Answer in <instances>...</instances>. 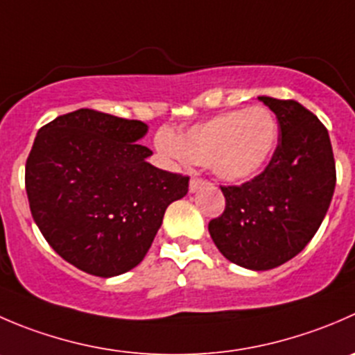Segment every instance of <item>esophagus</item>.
Segmentation results:
<instances>
[{
  "instance_id": "1",
  "label": "esophagus",
  "mask_w": 355,
  "mask_h": 355,
  "mask_svg": "<svg viewBox=\"0 0 355 355\" xmlns=\"http://www.w3.org/2000/svg\"><path fill=\"white\" fill-rule=\"evenodd\" d=\"M208 184V180L206 178H199V177H192L191 178V184H189V189H191V192H196L199 191V189L202 187V185Z\"/></svg>"
}]
</instances>
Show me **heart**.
<instances>
[{
  "label": "heart",
  "mask_w": 355,
  "mask_h": 355,
  "mask_svg": "<svg viewBox=\"0 0 355 355\" xmlns=\"http://www.w3.org/2000/svg\"><path fill=\"white\" fill-rule=\"evenodd\" d=\"M277 144V121L263 105L222 112L182 135L159 132L156 147L175 159L208 164L227 182H246L261 173Z\"/></svg>",
  "instance_id": "b5f03b06"
}]
</instances>
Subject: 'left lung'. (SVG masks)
<instances>
[{"instance_id":"left-lung-1","label":"left lung","mask_w":355,"mask_h":355,"mask_svg":"<svg viewBox=\"0 0 355 355\" xmlns=\"http://www.w3.org/2000/svg\"><path fill=\"white\" fill-rule=\"evenodd\" d=\"M279 123L277 147L261 173L220 185L225 209L208 230L220 253L253 270L274 269L300 253L324 220L336 184L326 126L297 101L258 97Z\"/></svg>"}]
</instances>
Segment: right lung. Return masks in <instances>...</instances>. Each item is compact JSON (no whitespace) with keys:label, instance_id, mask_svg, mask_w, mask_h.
Returning a JSON list of instances; mask_svg holds the SVG:
<instances>
[{"label":"right lung","instance_id":"obj_1","mask_svg":"<svg viewBox=\"0 0 355 355\" xmlns=\"http://www.w3.org/2000/svg\"><path fill=\"white\" fill-rule=\"evenodd\" d=\"M147 125L95 109L67 112L34 139L26 191L51 248L83 272L119 276L149 251L164 211L189 191V177L147 163L137 144Z\"/></svg>","mask_w":355,"mask_h":355}]
</instances>
